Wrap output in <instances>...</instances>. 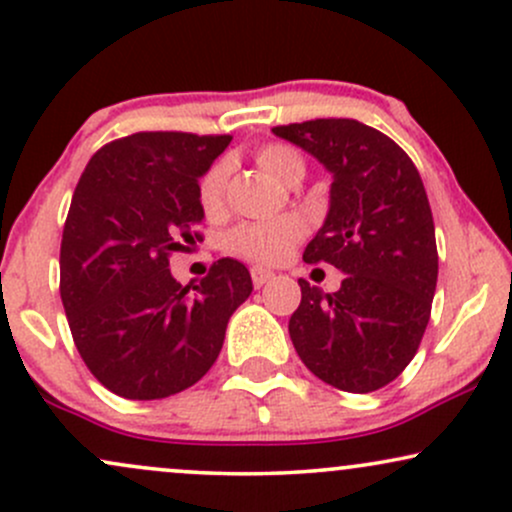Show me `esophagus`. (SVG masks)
<instances>
[{"label":"esophagus","mask_w":512,"mask_h":512,"mask_svg":"<svg viewBox=\"0 0 512 512\" xmlns=\"http://www.w3.org/2000/svg\"><path fill=\"white\" fill-rule=\"evenodd\" d=\"M250 274H252V284H255L257 289H260V286H265L269 279H274V272H269V269H265V267H252Z\"/></svg>","instance_id":"34e87169"}]
</instances>
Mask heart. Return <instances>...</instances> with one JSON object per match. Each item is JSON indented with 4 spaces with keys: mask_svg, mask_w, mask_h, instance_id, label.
Here are the masks:
<instances>
[{
    "mask_svg": "<svg viewBox=\"0 0 512 512\" xmlns=\"http://www.w3.org/2000/svg\"><path fill=\"white\" fill-rule=\"evenodd\" d=\"M255 162L279 182L291 184L303 177L306 162L301 153L286 143H265L255 150ZM230 165L228 160H216L199 179V204L206 216H221L226 209ZM306 221L294 213H286L267 221H245L228 230L226 250L257 265H282L296 252L306 238Z\"/></svg>",
    "mask_w": 512,
    "mask_h": 512,
    "instance_id": "heart-1",
    "label": "heart"
}]
</instances>
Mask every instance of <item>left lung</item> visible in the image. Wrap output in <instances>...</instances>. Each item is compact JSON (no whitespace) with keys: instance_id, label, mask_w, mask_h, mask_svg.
Wrapping results in <instances>:
<instances>
[{"instance_id":"1","label":"left lung","mask_w":512,"mask_h":512,"mask_svg":"<svg viewBox=\"0 0 512 512\" xmlns=\"http://www.w3.org/2000/svg\"><path fill=\"white\" fill-rule=\"evenodd\" d=\"M333 174L330 211L303 262L345 272L333 294L299 279L289 335L301 362L340 391L369 393L411 364L437 286L435 223L406 150L355 119L272 128Z\"/></svg>"}]
</instances>
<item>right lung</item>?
Listing matches in <instances>:
<instances>
[{"label": "right lung", "instance_id": "obj_1", "mask_svg": "<svg viewBox=\"0 0 512 512\" xmlns=\"http://www.w3.org/2000/svg\"><path fill=\"white\" fill-rule=\"evenodd\" d=\"M230 136L143 131L111 140L84 167L60 245V299L77 352L99 384L131 401L167 398L216 362L252 291L243 262H213L194 286L170 257L199 233V177Z\"/></svg>", "mask_w": 512, "mask_h": 512}]
</instances>
